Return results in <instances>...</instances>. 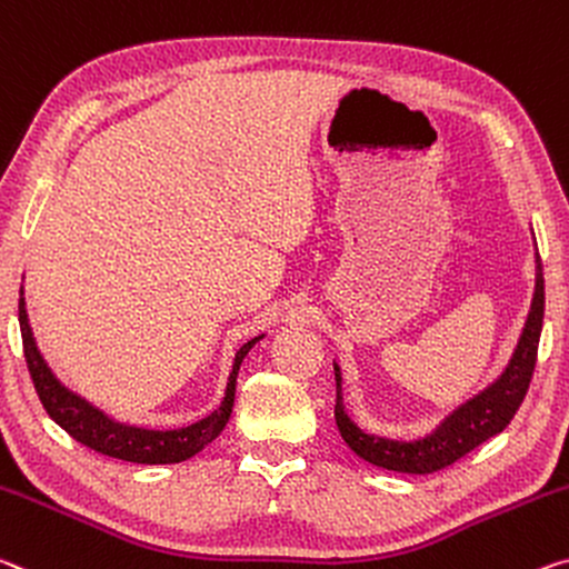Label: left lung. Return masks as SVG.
Masks as SVG:
<instances>
[{
	"mask_svg": "<svg viewBox=\"0 0 569 569\" xmlns=\"http://www.w3.org/2000/svg\"><path fill=\"white\" fill-rule=\"evenodd\" d=\"M542 319H545V273L542 260L537 252V283H535V301H531V311L527 319V327L521 331V339L513 357L509 359L507 369H503L499 380H493L486 390L473 395L471 400L448 415L440 426L428 432L426 438L415 440H395L385 436H375L357 426L345 410V398H341V372L333 365V377H337V405H333V418H337V428L345 438V443L362 458V461L372 463L377 468H387V471L398 473H436L440 468L456 463L458 458L471 453L479 448L483 440L509 426L513 415H517L521 400L529 390L531 372L537 365V347L539 333H542Z\"/></svg>",
	"mask_w": 569,
	"mask_h": 569,
	"instance_id": "left-lung-1",
	"label": "left lung"
}]
</instances>
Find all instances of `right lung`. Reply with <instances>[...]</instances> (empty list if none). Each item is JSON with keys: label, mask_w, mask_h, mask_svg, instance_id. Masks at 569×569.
I'll use <instances>...</instances> for the list:
<instances>
[{"label": "right lung", "mask_w": 569, "mask_h": 569, "mask_svg": "<svg viewBox=\"0 0 569 569\" xmlns=\"http://www.w3.org/2000/svg\"><path fill=\"white\" fill-rule=\"evenodd\" d=\"M20 331H22V347L30 377L34 382V390L40 395L42 408L58 426L73 436L78 443L88 446L96 453L119 458V461L129 463H182L194 453H200L204 446H210L214 438L220 436L222 428L228 426L232 402H236V382H238V369L246 359L248 351L263 339V333L252 337L238 349L236 362H232V372L228 377V387H224V398L218 410H212L207 418L192 422L184 428H171V430H154V428H141L129 426L111 418V415L96 408L93 402L86 400L83 395L70 390L68 385L60 382V377L52 372L48 359L42 357V351L34 341V333L27 319L24 309V288L20 286Z\"/></svg>", "instance_id": "right-lung-1"}]
</instances>
